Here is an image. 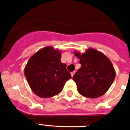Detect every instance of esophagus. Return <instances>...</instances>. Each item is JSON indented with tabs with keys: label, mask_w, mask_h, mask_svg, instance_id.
<instances>
[{
	"label": "esophagus",
	"mask_w": 130,
	"mask_h": 130,
	"mask_svg": "<svg viewBox=\"0 0 130 130\" xmlns=\"http://www.w3.org/2000/svg\"><path fill=\"white\" fill-rule=\"evenodd\" d=\"M75 73V71H73L72 72H71V76L72 77H73V75H74V74Z\"/></svg>",
	"instance_id": "1"
}]
</instances>
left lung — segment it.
I'll list each match as a JSON object with an SVG mask.
<instances>
[{"mask_svg":"<svg viewBox=\"0 0 130 130\" xmlns=\"http://www.w3.org/2000/svg\"><path fill=\"white\" fill-rule=\"evenodd\" d=\"M74 54L80 59L81 64V67L73 77L78 93L88 98L104 95L116 77V72L109 59L94 48H88L82 54L75 51Z\"/></svg>","mask_w":130,"mask_h":130,"instance_id":"1","label":"left lung"}]
</instances>
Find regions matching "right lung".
Masks as SVG:
<instances>
[{
    "instance_id": "1",
    "label": "right lung",
    "mask_w": 130,
    "mask_h": 130,
    "mask_svg": "<svg viewBox=\"0 0 130 130\" xmlns=\"http://www.w3.org/2000/svg\"><path fill=\"white\" fill-rule=\"evenodd\" d=\"M61 53L52 46L38 51L29 59L24 68V75L30 88L38 96L48 98L62 91L64 84L71 78L61 62Z\"/></svg>"
}]
</instances>
